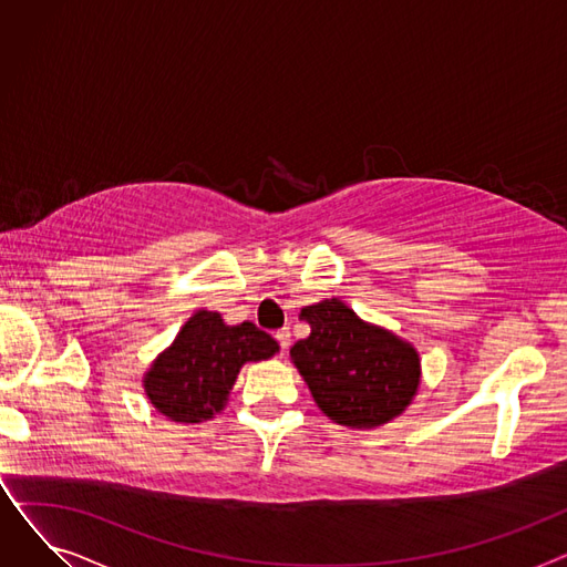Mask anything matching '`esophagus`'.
<instances>
[{"instance_id": "34e87169", "label": "esophagus", "mask_w": 567, "mask_h": 567, "mask_svg": "<svg viewBox=\"0 0 567 567\" xmlns=\"http://www.w3.org/2000/svg\"><path fill=\"white\" fill-rule=\"evenodd\" d=\"M276 340L280 342V349L285 351V349H289V344H291V333H289V329H280V331H276Z\"/></svg>"}]
</instances>
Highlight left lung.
I'll return each instance as SVG.
<instances>
[{"mask_svg": "<svg viewBox=\"0 0 567 567\" xmlns=\"http://www.w3.org/2000/svg\"><path fill=\"white\" fill-rule=\"evenodd\" d=\"M310 336L289 355L317 402L338 425L374 430L406 411L421 389V353L340 299L306 306Z\"/></svg>", "mask_w": 567, "mask_h": 567, "instance_id": "8db88e82", "label": "left lung"}]
</instances>
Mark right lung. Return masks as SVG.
I'll use <instances>...</instances> for the list:
<instances>
[{
    "mask_svg": "<svg viewBox=\"0 0 567 567\" xmlns=\"http://www.w3.org/2000/svg\"><path fill=\"white\" fill-rule=\"evenodd\" d=\"M278 351V342L255 323L229 326L218 312L197 310L144 372V395L167 421L202 423L227 406L246 363Z\"/></svg>",
    "mask_w": 567,
    "mask_h": 567,
    "instance_id": "add662e5",
    "label": "right lung"
}]
</instances>
